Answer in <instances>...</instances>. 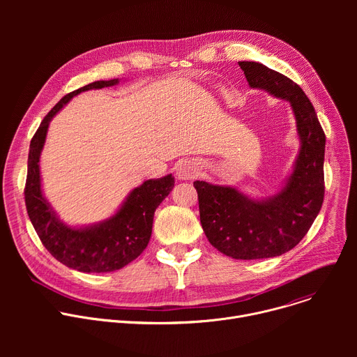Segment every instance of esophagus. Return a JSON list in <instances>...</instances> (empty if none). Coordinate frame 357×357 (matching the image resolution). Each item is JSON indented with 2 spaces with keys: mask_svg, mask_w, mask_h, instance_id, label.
Listing matches in <instances>:
<instances>
[{
  "mask_svg": "<svg viewBox=\"0 0 357 357\" xmlns=\"http://www.w3.org/2000/svg\"><path fill=\"white\" fill-rule=\"evenodd\" d=\"M197 174V167L195 162L192 161H181L176 167V175L179 179H183V181H188V179H192L195 178Z\"/></svg>",
  "mask_w": 357,
  "mask_h": 357,
  "instance_id": "34e87169",
  "label": "esophagus"
}]
</instances>
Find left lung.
Segmentation results:
<instances>
[{
  "label": "left lung",
  "mask_w": 357,
  "mask_h": 357,
  "mask_svg": "<svg viewBox=\"0 0 357 357\" xmlns=\"http://www.w3.org/2000/svg\"><path fill=\"white\" fill-rule=\"evenodd\" d=\"M252 89L289 101L301 149L287 185L273 197L252 200L230 186L195 181L202 229L227 257L257 260L294 248L317 219L325 195V132L310 98L287 76L257 62H238Z\"/></svg>",
  "instance_id": "1"
}]
</instances>
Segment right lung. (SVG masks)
<instances>
[{"label": "right lung", "mask_w": 357, "mask_h": 357, "mask_svg": "<svg viewBox=\"0 0 357 357\" xmlns=\"http://www.w3.org/2000/svg\"><path fill=\"white\" fill-rule=\"evenodd\" d=\"M117 83L119 79L97 80L62 97L59 103L45 116L29 145L24 193L31 223L45 248L58 261L82 273H110L135 260L148 245L155 209L169 195L175 183L172 175L148 179L128 195L114 216L82 229H73L62 223L43 197L39 157L49 121L73 96L90 89H103Z\"/></svg>", "instance_id": "right-lung-1"}]
</instances>
